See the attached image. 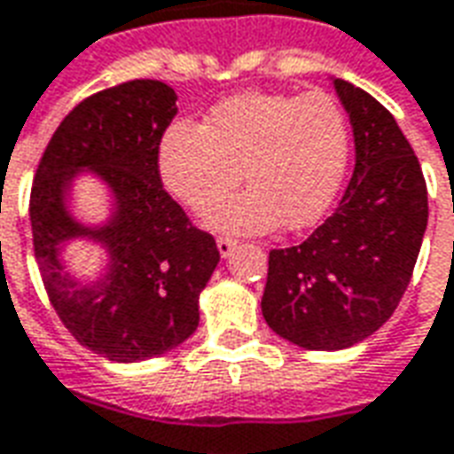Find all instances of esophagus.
Instances as JSON below:
<instances>
[{"mask_svg":"<svg viewBox=\"0 0 454 454\" xmlns=\"http://www.w3.org/2000/svg\"><path fill=\"white\" fill-rule=\"evenodd\" d=\"M216 246H218V253H221L223 258H228V255L236 250V240H233V238H218Z\"/></svg>","mask_w":454,"mask_h":454,"instance_id":"esophagus-1","label":"esophagus"}]
</instances>
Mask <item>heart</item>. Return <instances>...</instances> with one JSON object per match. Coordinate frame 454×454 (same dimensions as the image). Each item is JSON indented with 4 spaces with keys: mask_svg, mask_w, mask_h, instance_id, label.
<instances>
[{
    "mask_svg": "<svg viewBox=\"0 0 454 454\" xmlns=\"http://www.w3.org/2000/svg\"><path fill=\"white\" fill-rule=\"evenodd\" d=\"M351 152L347 113L329 93H240L211 107L206 125L176 120L164 129L157 169L164 189L206 211L247 169L253 190L214 207L206 226L265 233L322 221L344 182Z\"/></svg>",
    "mask_w": 454,
    "mask_h": 454,
    "instance_id": "1",
    "label": "heart"
}]
</instances>
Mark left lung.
Listing matches in <instances>:
<instances>
[{
	"label": "left lung",
	"instance_id": "8db88e82",
	"mask_svg": "<svg viewBox=\"0 0 454 454\" xmlns=\"http://www.w3.org/2000/svg\"><path fill=\"white\" fill-rule=\"evenodd\" d=\"M356 164L337 211L293 248L270 250L262 317L312 351L371 337L403 297L427 226V189L413 147L386 107L334 78Z\"/></svg>",
	"mask_w": 454,
	"mask_h": 454
}]
</instances>
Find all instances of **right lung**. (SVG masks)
I'll return each instance as SVG.
<instances>
[{"mask_svg": "<svg viewBox=\"0 0 454 454\" xmlns=\"http://www.w3.org/2000/svg\"><path fill=\"white\" fill-rule=\"evenodd\" d=\"M176 115L161 81H128L85 98L43 150L28 216L43 287L66 329L85 348L120 364L161 356L199 326V294L218 265L216 240L164 192L157 150ZM93 171L116 199L106 227L70 216L65 199L78 171ZM90 237L111 253L108 272L78 286L65 272L66 239Z\"/></svg>", "mask_w": 454, "mask_h": 454, "instance_id": "add662e5", "label": "right lung"}]
</instances>
